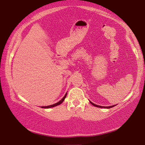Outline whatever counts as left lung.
Instances as JSON below:
<instances>
[{"mask_svg": "<svg viewBox=\"0 0 145 145\" xmlns=\"http://www.w3.org/2000/svg\"><path fill=\"white\" fill-rule=\"evenodd\" d=\"M90 104H92L93 106H96V107H98V108H113V107H114L115 106H108V107H106V106H98V105H96V104H94V103H92V102H90Z\"/></svg>", "mask_w": 145, "mask_h": 145, "instance_id": "left-lung-1", "label": "left lung"}]
</instances>
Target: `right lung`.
I'll list each match as a JSON object with an SVG mask.
<instances>
[{"mask_svg":"<svg viewBox=\"0 0 145 145\" xmlns=\"http://www.w3.org/2000/svg\"><path fill=\"white\" fill-rule=\"evenodd\" d=\"M67 93H66V94L65 95V96L63 97V98L61 99V100L59 101V102H57V103H56V104H53V105H51V106H42L41 107V108H53V107H55V106H58V105H60L61 103H62L63 101H64V100H65V98H66V96H67Z\"/></svg>","mask_w":145,"mask_h":145,"instance_id":"1","label":"right lung"}]
</instances>
